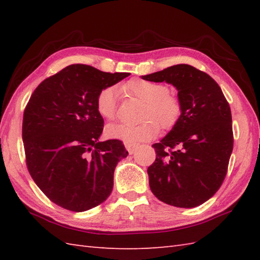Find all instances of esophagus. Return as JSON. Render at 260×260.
I'll list each match as a JSON object with an SVG mask.
<instances>
[{
  "mask_svg": "<svg viewBox=\"0 0 260 260\" xmlns=\"http://www.w3.org/2000/svg\"><path fill=\"white\" fill-rule=\"evenodd\" d=\"M124 145H125L126 150L128 151L129 154H133V153L135 152V150H136V144H133V143H127V142H125Z\"/></svg>",
  "mask_w": 260,
  "mask_h": 260,
  "instance_id": "esophagus-1",
  "label": "esophagus"
}]
</instances>
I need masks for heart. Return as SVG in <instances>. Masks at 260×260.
Instances as JSON below:
<instances>
[{"instance_id":"b5f03b06","label":"heart","mask_w":260,"mask_h":260,"mask_svg":"<svg viewBox=\"0 0 260 260\" xmlns=\"http://www.w3.org/2000/svg\"><path fill=\"white\" fill-rule=\"evenodd\" d=\"M126 93L145 102L142 108L139 124L115 123L106 127V136L112 140L127 143L150 141L158 133V126L170 129L179 120L182 107L176 97L170 95L169 88L144 79H131L121 86ZM98 114L106 119H113L117 112V89L115 87H105L96 98Z\"/></svg>"}]
</instances>
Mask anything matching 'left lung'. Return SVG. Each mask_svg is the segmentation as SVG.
I'll return each instance as SVG.
<instances>
[{
	"mask_svg": "<svg viewBox=\"0 0 260 260\" xmlns=\"http://www.w3.org/2000/svg\"><path fill=\"white\" fill-rule=\"evenodd\" d=\"M142 79L173 85L182 107L172 129L152 145L156 158L147 174L153 194L178 208L200 206L221 186L233 153L227 99L211 77L190 64H175Z\"/></svg>",
	"mask_w": 260,
	"mask_h": 260,
	"instance_id": "left-lung-1",
	"label": "left lung"
}]
</instances>
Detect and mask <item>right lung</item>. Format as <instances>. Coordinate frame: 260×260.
<instances>
[{"label":"right lung","mask_w":260,"mask_h":260,"mask_svg":"<svg viewBox=\"0 0 260 260\" xmlns=\"http://www.w3.org/2000/svg\"><path fill=\"white\" fill-rule=\"evenodd\" d=\"M129 75L71 64L31 95L22 123L26 167L39 189L61 208L87 211L112 193L116 165L128 152L118 140L99 142L104 119L96 98Z\"/></svg>","instance_id":"add662e5"}]
</instances>
